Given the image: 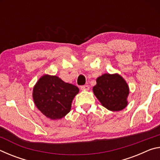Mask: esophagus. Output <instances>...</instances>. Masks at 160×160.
Instances as JSON below:
<instances>
[{"label":"esophagus","instance_id":"1","mask_svg":"<svg viewBox=\"0 0 160 160\" xmlns=\"http://www.w3.org/2000/svg\"><path fill=\"white\" fill-rule=\"evenodd\" d=\"M80 89L82 90H89V89H90V87L88 85H82L80 87Z\"/></svg>","mask_w":160,"mask_h":160}]
</instances>
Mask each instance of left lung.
Wrapping results in <instances>:
<instances>
[{
    "instance_id": "8db88e82",
    "label": "left lung",
    "mask_w": 160,
    "mask_h": 160,
    "mask_svg": "<svg viewBox=\"0 0 160 160\" xmlns=\"http://www.w3.org/2000/svg\"><path fill=\"white\" fill-rule=\"evenodd\" d=\"M93 92L103 107L112 112H119L128 105L129 87L118 73H105L97 78Z\"/></svg>"
}]
</instances>
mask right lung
Here are the masks:
<instances>
[{
  "instance_id": "right-lung-1",
  "label": "right lung",
  "mask_w": 160,
  "mask_h": 160,
  "mask_svg": "<svg viewBox=\"0 0 160 160\" xmlns=\"http://www.w3.org/2000/svg\"><path fill=\"white\" fill-rule=\"evenodd\" d=\"M78 92V87L65 82L56 75L46 74L35 84L32 97L37 108L46 117L57 120L70 112Z\"/></svg>"
}]
</instances>
